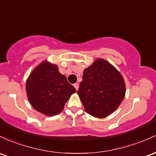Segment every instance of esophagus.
Instances as JSON below:
<instances>
[{
	"label": "esophagus",
	"instance_id": "34e87169",
	"mask_svg": "<svg viewBox=\"0 0 156 156\" xmlns=\"http://www.w3.org/2000/svg\"><path fill=\"white\" fill-rule=\"evenodd\" d=\"M73 86H74L75 88H76V90H77L78 88H79V83H74V84H73Z\"/></svg>",
	"mask_w": 156,
	"mask_h": 156
}]
</instances>
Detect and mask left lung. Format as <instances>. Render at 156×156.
I'll return each mask as SVG.
<instances>
[{
	"label": "left lung",
	"instance_id": "obj_1",
	"mask_svg": "<svg viewBox=\"0 0 156 156\" xmlns=\"http://www.w3.org/2000/svg\"><path fill=\"white\" fill-rule=\"evenodd\" d=\"M126 86L123 76L113 65L98 58L83 71L77 94L85 111L96 118H105L123 101Z\"/></svg>",
	"mask_w": 156,
	"mask_h": 156
}]
</instances>
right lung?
I'll list each match as a JSON object with an SVG mask.
<instances>
[{"label":"right lung","instance_id":"1","mask_svg":"<svg viewBox=\"0 0 156 156\" xmlns=\"http://www.w3.org/2000/svg\"><path fill=\"white\" fill-rule=\"evenodd\" d=\"M26 90L31 105L48 116L59 114L76 89L59 73L58 66L47 60L34 68L26 80Z\"/></svg>","mask_w":156,"mask_h":156}]
</instances>
